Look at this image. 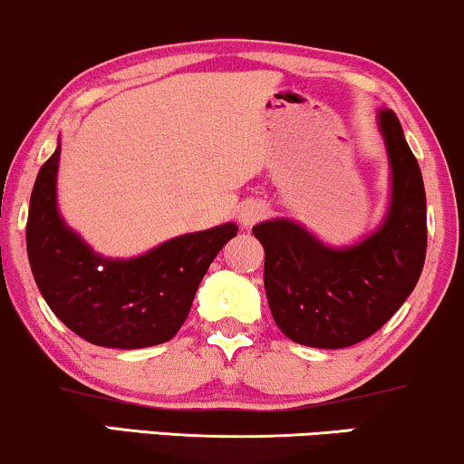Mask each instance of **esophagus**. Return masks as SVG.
<instances>
[{
	"mask_svg": "<svg viewBox=\"0 0 464 464\" xmlns=\"http://www.w3.org/2000/svg\"><path fill=\"white\" fill-rule=\"evenodd\" d=\"M263 214H266V209H263L261 205L248 203V205H244L242 209H239V222H242L244 227H250V225H255V222L259 220Z\"/></svg>",
	"mask_w": 464,
	"mask_h": 464,
	"instance_id": "obj_1",
	"label": "esophagus"
}]
</instances>
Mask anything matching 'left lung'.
Segmentation results:
<instances>
[{
	"label": "left lung",
	"mask_w": 464,
	"mask_h": 464,
	"mask_svg": "<svg viewBox=\"0 0 464 464\" xmlns=\"http://www.w3.org/2000/svg\"><path fill=\"white\" fill-rule=\"evenodd\" d=\"M379 130L392 167V198L372 236L332 248L289 218L252 228L266 250L269 310L293 343L316 349L362 343L418 285L426 259L424 179L394 111H379Z\"/></svg>",
	"instance_id": "8db88e82"
}]
</instances>
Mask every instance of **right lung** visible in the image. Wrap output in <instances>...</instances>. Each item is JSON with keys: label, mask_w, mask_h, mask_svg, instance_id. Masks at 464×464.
I'll list each match as a JSON object with an SVG mask.
<instances>
[{"label": "right lung", "mask_w": 464, "mask_h": 464, "mask_svg": "<svg viewBox=\"0 0 464 464\" xmlns=\"http://www.w3.org/2000/svg\"><path fill=\"white\" fill-rule=\"evenodd\" d=\"M57 164L60 145L38 171L25 233L34 280L49 308L98 347L143 349L171 340L237 225L186 233L134 259H104L57 212Z\"/></svg>", "instance_id": "1"}]
</instances>
